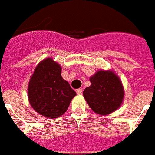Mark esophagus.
Wrapping results in <instances>:
<instances>
[{
  "label": "esophagus",
  "mask_w": 155,
  "mask_h": 155,
  "mask_svg": "<svg viewBox=\"0 0 155 155\" xmlns=\"http://www.w3.org/2000/svg\"><path fill=\"white\" fill-rule=\"evenodd\" d=\"M77 93L78 95H81L82 93V88H79L77 90Z\"/></svg>",
  "instance_id": "1"
}]
</instances>
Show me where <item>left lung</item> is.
Instances as JSON below:
<instances>
[{
	"label": "left lung",
	"instance_id": "left-lung-1",
	"mask_svg": "<svg viewBox=\"0 0 155 155\" xmlns=\"http://www.w3.org/2000/svg\"><path fill=\"white\" fill-rule=\"evenodd\" d=\"M91 86L83 91V97L94 112L108 115L117 110L124 97L121 82L113 72L99 71L90 78Z\"/></svg>",
	"mask_w": 155,
	"mask_h": 155
}]
</instances>
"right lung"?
Returning a JSON list of instances; mask_svg holds the SVG:
<instances>
[{"mask_svg": "<svg viewBox=\"0 0 155 155\" xmlns=\"http://www.w3.org/2000/svg\"><path fill=\"white\" fill-rule=\"evenodd\" d=\"M28 96L34 110L53 119L66 112L76 92L61 76L60 65L51 58H46L33 73Z\"/></svg>", "mask_w": 155, "mask_h": 155, "instance_id": "add662e5", "label": "right lung"}]
</instances>
